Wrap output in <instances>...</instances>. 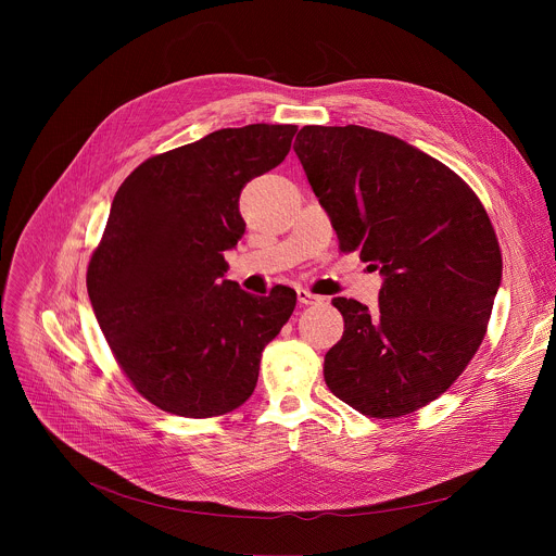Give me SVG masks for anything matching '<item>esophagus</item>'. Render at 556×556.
<instances>
[{
    "instance_id": "esophagus-1",
    "label": "esophagus",
    "mask_w": 556,
    "mask_h": 556,
    "mask_svg": "<svg viewBox=\"0 0 556 556\" xmlns=\"http://www.w3.org/2000/svg\"><path fill=\"white\" fill-rule=\"evenodd\" d=\"M296 299H299L301 305H312V303H319V301H321L319 294H314V292H309V290H305V288H299V290H296Z\"/></svg>"
}]
</instances>
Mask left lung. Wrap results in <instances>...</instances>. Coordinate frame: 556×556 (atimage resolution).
<instances>
[{"label":"left lung","instance_id":"1","mask_svg":"<svg viewBox=\"0 0 556 556\" xmlns=\"http://www.w3.org/2000/svg\"><path fill=\"white\" fill-rule=\"evenodd\" d=\"M294 151L343 253L384 277L378 312L337 296L341 341L330 391L369 418H401L442 395L480 350L502 281V251L475 191L405 140L305 125Z\"/></svg>","mask_w":556,"mask_h":556}]
</instances>
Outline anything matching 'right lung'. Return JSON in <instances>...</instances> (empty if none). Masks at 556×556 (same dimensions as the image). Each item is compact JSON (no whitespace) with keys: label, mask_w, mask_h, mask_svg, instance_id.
Returning <instances> with one entry per match:
<instances>
[{"label":"right lung","mask_w":556,"mask_h":556,"mask_svg":"<svg viewBox=\"0 0 556 556\" xmlns=\"http://www.w3.org/2000/svg\"><path fill=\"white\" fill-rule=\"evenodd\" d=\"M296 125H247L147 157L118 187L88 266V294L108 345L157 409L217 418L255 391L264 348L296 292L240 290L224 251L244 235L240 195L275 169Z\"/></svg>","instance_id":"1"}]
</instances>
